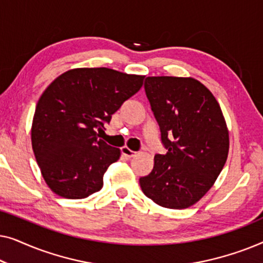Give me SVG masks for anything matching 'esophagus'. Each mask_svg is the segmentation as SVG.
<instances>
[{"label": "esophagus", "instance_id": "obj_1", "mask_svg": "<svg viewBox=\"0 0 263 263\" xmlns=\"http://www.w3.org/2000/svg\"><path fill=\"white\" fill-rule=\"evenodd\" d=\"M121 152H122V154H123L124 157H127V158H133V157L136 156V152H134V151H132L130 148H128L127 146L122 147Z\"/></svg>", "mask_w": 263, "mask_h": 263}]
</instances>
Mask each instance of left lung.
<instances>
[{"instance_id":"8db88e82","label":"left lung","mask_w":263,"mask_h":263,"mask_svg":"<svg viewBox=\"0 0 263 263\" xmlns=\"http://www.w3.org/2000/svg\"><path fill=\"white\" fill-rule=\"evenodd\" d=\"M145 92L166 153L154 156L153 170L140 178V186L161 207L188 208L212 188L228 159L220 105L194 78L148 77Z\"/></svg>"}]
</instances>
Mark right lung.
<instances>
[{
	"label": "right lung",
	"mask_w": 263,
	"mask_h": 263,
	"mask_svg": "<svg viewBox=\"0 0 263 263\" xmlns=\"http://www.w3.org/2000/svg\"><path fill=\"white\" fill-rule=\"evenodd\" d=\"M143 79L109 68H75L46 87L35 106L31 140L53 193L85 199L103 188V176L121 151L99 139V133Z\"/></svg>",
	"instance_id": "right-lung-1"
}]
</instances>
